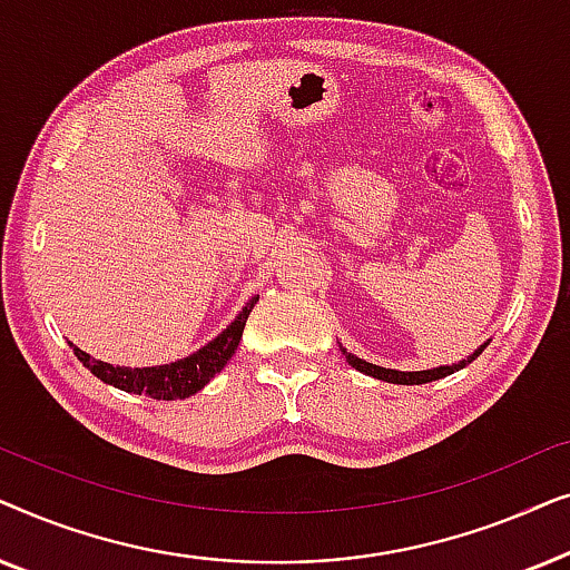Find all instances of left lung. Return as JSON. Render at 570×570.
Returning a JSON list of instances; mask_svg holds the SVG:
<instances>
[{
    "mask_svg": "<svg viewBox=\"0 0 570 570\" xmlns=\"http://www.w3.org/2000/svg\"><path fill=\"white\" fill-rule=\"evenodd\" d=\"M485 347H488V342H485V345H480L478 350H474V353H472L470 357H466V361H459V363H454V365H439V368H431V371H394V368H381V365L365 363L363 357H357V355H353V353H347L345 347H342V355L347 357V363L353 365L355 371L368 373V376H373V379L389 381V384H407V386H412V384H428V381L443 379V376H449V373L462 371L464 365H470V363L474 361V357H478Z\"/></svg>",
    "mask_w": 570,
    "mask_h": 570,
    "instance_id": "8db88e82",
    "label": "left lung"
}]
</instances>
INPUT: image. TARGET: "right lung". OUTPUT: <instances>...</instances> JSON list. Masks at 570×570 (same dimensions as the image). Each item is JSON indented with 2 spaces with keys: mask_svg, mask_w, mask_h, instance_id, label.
Returning <instances> with one entry per match:
<instances>
[{
  "mask_svg": "<svg viewBox=\"0 0 570 570\" xmlns=\"http://www.w3.org/2000/svg\"><path fill=\"white\" fill-rule=\"evenodd\" d=\"M256 301H259V295L240 308V314L228 324V330H223L213 342H207V345L199 347L197 353L186 355L176 363L153 365V368H127V365L96 361V357L82 353L80 347H75L72 342H69V347L75 350L77 361H80L92 376L104 381V384H111L116 389H121V392L145 394L150 396V400H186V396L205 389V384H209V379H215V373H220L225 368V363L230 361L233 353H236L246 318L252 314Z\"/></svg>",
  "mask_w": 570,
  "mask_h": 570,
  "instance_id": "add662e5",
  "label": "right lung"
}]
</instances>
